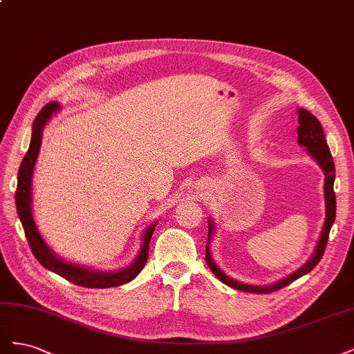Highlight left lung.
<instances>
[{"label":"left lung","mask_w":354,"mask_h":354,"mask_svg":"<svg viewBox=\"0 0 354 354\" xmlns=\"http://www.w3.org/2000/svg\"><path fill=\"white\" fill-rule=\"evenodd\" d=\"M298 122L299 127L297 128L298 133V143L303 145L308 149L310 155H312L319 165L322 167V169L325 171V202H326V218H325V224H324V230L322 234H320V239L317 242L316 251L313 254L312 259H310L301 269L297 270L295 273H292L291 276L285 277L281 282H277L274 285L270 286H252V285H245L241 282H236L230 279L227 274H224L218 267L212 263L211 255H209V238L212 233V221L209 220L208 223V242H207V248H205V260L207 264L209 266V269L212 270V273L216 274L218 279L226 283L230 288L238 289V291H243V292H254V294H270L273 291H277V289H282L286 285L292 283L294 281H297L298 277L304 276L306 273L312 272L316 264L320 261V259L324 257V252L326 250V243H328V238H329V230L332 227V224L335 221V209H337V202H335V192H334V180H335V165H334V159H332L330 151L328 147V143L325 140V134L322 130V125H320L317 118H315L312 113L307 112L306 109H299L298 111Z\"/></svg>","instance_id":"obj_1"}]
</instances>
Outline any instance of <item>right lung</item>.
Listing matches in <instances>:
<instances>
[{"instance_id": "1", "label": "right lung", "mask_w": 354, "mask_h": 354, "mask_svg": "<svg viewBox=\"0 0 354 354\" xmlns=\"http://www.w3.org/2000/svg\"><path fill=\"white\" fill-rule=\"evenodd\" d=\"M59 109V103L50 102L41 112L37 115L34 124H32V138L28 152L20 164L19 173H17V189H16V208L19 218L22 221V226L25 230V236L29 242L30 251L35 255V259L46 267V269L55 272L56 274L65 277L66 281L85 286V288H112L120 286L127 282H131L134 277L142 272L147 261L149 255V242H151L152 233L155 230V224H152L145 233L142 250L138 252L136 261L127 267L124 270L113 272V273H102L94 272L88 269H82V267L69 264L66 261L59 260L55 254H51L46 242L42 241L41 234L35 226V221L32 218V209H30V176L32 169H34L35 160L38 156L39 145H41V136L42 128H44L46 122L50 120L53 112Z\"/></svg>"}]
</instances>
